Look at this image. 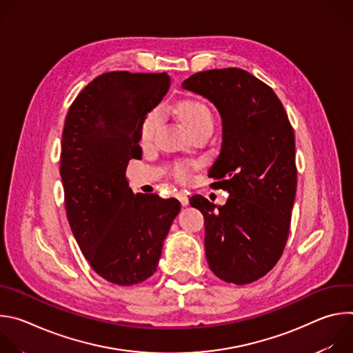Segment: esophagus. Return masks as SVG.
Wrapping results in <instances>:
<instances>
[{
  "mask_svg": "<svg viewBox=\"0 0 353 353\" xmlns=\"http://www.w3.org/2000/svg\"><path fill=\"white\" fill-rule=\"evenodd\" d=\"M177 198L180 199V203L183 207H187L188 205V196L185 194V191H179L177 192Z\"/></svg>",
  "mask_w": 353,
  "mask_h": 353,
  "instance_id": "esophagus-1",
  "label": "esophagus"
}]
</instances>
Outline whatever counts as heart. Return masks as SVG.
Returning a JSON list of instances; mask_svg holds the SVG:
<instances>
[{
  "mask_svg": "<svg viewBox=\"0 0 353 353\" xmlns=\"http://www.w3.org/2000/svg\"><path fill=\"white\" fill-rule=\"evenodd\" d=\"M177 116L181 121V124L184 125V128L187 131L204 124V123H212L211 119V112L210 109L199 100H194V99H185L179 102L177 108H176ZM162 120V113L159 109H155L152 112H149L142 123L141 127V135L145 141L150 139L154 137L157 128L159 127ZM176 174L180 179H184L187 176V169L184 166H177L176 168Z\"/></svg>",
  "mask_w": 353,
  "mask_h": 353,
  "instance_id": "obj_1",
  "label": "heart"
}]
</instances>
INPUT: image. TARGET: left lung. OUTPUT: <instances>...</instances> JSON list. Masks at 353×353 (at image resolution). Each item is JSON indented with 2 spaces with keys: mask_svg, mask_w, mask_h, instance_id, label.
I'll list each match as a JSON object with an SVG mask.
<instances>
[{
  "mask_svg": "<svg viewBox=\"0 0 353 353\" xmlns=\"http://www.w3.org/2000/svg\"><path fill=\"white\" fill-rule=\"evenodd\" d=\"M181 88L208 99L222 120L208 176L230 195L222 207L190 198L205 219L208 265L228 283H251L275 267L288 240L297 183L293 128L275 92L244 70L196 72Z\"/></svg>",
  "mask_w": 353,
  "mask_h": 353,
  "instance_id": "obj_1",
  "label": "left lung"
}]
</instances>
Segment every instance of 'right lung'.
Instances as JSON below:
<instances>
[{"label": "right lung", "mask_w": 353, "mask_h": 353, "mask_svg": "<svg viewBox=\"0 0 353 353\" xmlns=\"http://www.w3.org/2000/svg\"><path fill=\"white\" fill-rule=\"evenodd\" d=\"M169 86L166 72L102 74L75 97L64 123L60 174L71 230L93 271L120 286L154 275L180 212L176 198L134 194L125 179L130 159L142 154V123Z\"/></svg>", "instance_id": "right-lung-1"}]
</instances>
